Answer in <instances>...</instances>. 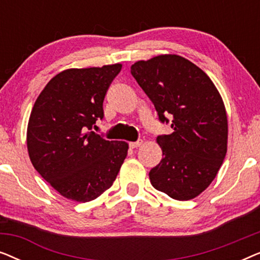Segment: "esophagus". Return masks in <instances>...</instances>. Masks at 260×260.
Masks as SVG:
<instances>
[{
    "instance_id": "34e87169",
    "label": "esophagus",
    "mask_w": 260,
    "mask_h": 260,
    "mask_svg": "<svg viewBox=\"0 0 260 260\" xmlns=\"http://www.w3.org/2000/svg\"><path fill=\"white\" fill-rule=\"evenodd\" d=\"M131 149H135V148H138L141 147L142 145V141H137V142H131V143L129 144Z\"/></svg>"
}]
</instances>
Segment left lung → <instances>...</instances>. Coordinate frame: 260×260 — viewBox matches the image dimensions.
Returning a JSON list of instances; mask_svg holds the SVG:
<instances>
[{"mask_svg":"<svg viewBox=\"0 0 260 260\" xmlns=\"http://www.w3.org/2000/svg\"><path fill=\"white\" fill-rule=\"evenodd\" d=\"M131 74L159 120L173 117V133L156 138L163 157L149 173L152 187L175 200L197 198L215 179L227 152L229 122L218 88L200 67L176 54L136 61Z\"/></svg>","mask_w":260,"mask_h":260,"instance_id":"1","label":"left lung"}]
</instances>
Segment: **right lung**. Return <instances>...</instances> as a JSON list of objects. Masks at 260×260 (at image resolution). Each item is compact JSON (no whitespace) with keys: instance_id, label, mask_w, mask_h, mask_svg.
I'll return each mask as SVG.
<instances>
[{"instance_id":"obj_1","label":"right lung","mask_w":260,"mask_h":260,"mask_svg":"<svg viewBox=\"0 0 260 260\" xmlns=\"http://www.w3.org/2000/svg\"><path fill=\"white\" fill-rule=\"evenodd\" d=\"M122 63L69 69L53 77L31 109L27 149L31 165L62 197L97 199L112 186L129 144L90 131L103 118L106 91Z\"/></svg>"}]
</instances>
